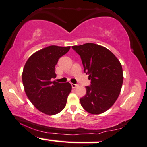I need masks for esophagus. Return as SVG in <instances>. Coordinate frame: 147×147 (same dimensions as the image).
<instances>
[{"label": "esophagus", "instance_id": "34e87169", "mask_svg": "<svg viewBox=\"0 0 147 147\" xmlns=\"http://www.w3.org/2000/svg\"><path fill=\"white\" fill-rule=\"evenodd\" d=\"M77 86H78V84H73V83L71 84V87H72V88H74V89L76 88Z\"/></svg>", "mask_w": 147, "mask_h": 147}]
</instances>
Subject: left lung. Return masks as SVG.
Returning a JSON list of instances; mask_svg holds the SVG:
<instances>
[{"mask_svg": "<svg viewBox=\"0 0 147 147\" xmlns=\"http://www.w3.org/2000/svg\"><path fill=\"white\" fill-rule=\"evenodd\" d=\"M80 55L84 71L89 75L90 86L80 102L82 107L91 114H100L115 103L121 91L123 71L121 63L105 47L85 43L72 47Z\"/></svg>", "mask_w": 147, "mask_h": 147, "instance_id": "left-lung-1", "label": "left lung"}]
</instances>
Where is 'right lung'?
<instances>
[{
    "instance_id": "add662e5",
    "label": "right lung",
    "mask_w": 147,
    "mask_h": 147,
    "mask_svg": "<svg viewBox=\"0 0 147 147\" xmlns=\"http://www.w3.org/2000/svg\"><path fill=\"white\" fill-rule=\"evenodd\" d=\"M70 47L51 45L36 51L26 62L22 74L27 98L40 111L47 115L60 113L66 106L71 91L69 82L51 81L56 76L55 66Z\"/></svg>"
}]
</instances>
